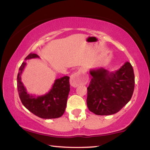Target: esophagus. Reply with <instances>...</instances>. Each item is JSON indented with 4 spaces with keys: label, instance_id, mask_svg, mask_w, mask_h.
<instances>
[{
    "label": "esophagus",
    "instance_id": "34e87169",
    "mask_svg": "<svg viewBox=\"0 0 150 150\" xmlns=\"http://www.w3.org/2000/svg\"><path fill=\"white\" fill-rule=\"evenodd\" d=\"M70 85L74 87H76L81 85H85L88 82V77L83 71H78L71 75L70 78Z\"/></svg>",
    "mask_w": 150,
    "mask_h": 150
}]
</instances>
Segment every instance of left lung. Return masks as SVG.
Returning <instances> with one entry per match:
<instances>
[{"instance_id":"8db88e82","label":"left lung","mask_w":150,"mask_h":150,"mask_svg":"<svg viewBox=\"0 0 150 150\" xmlns=\"http://www.w3.org/2000/svg\"><path fill=\"white\" fill-rule=\"evenodd\" d=\"M87 104L98 115H110L122 109L132 98L134 89L132 66L126 62L118 70L109 72L103 67L89 71Z\"/></svg>"}]
</instances>
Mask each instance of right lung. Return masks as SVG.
Wrapping results in <instances>:
<instances>
[{
  "instance_id": "obj_1",
  "label": "right lung",
  "mask_w": 150,
  "mask_h": 150,
  "mask_svg": "<svg viewBox=\"0 0 150 150\" xmlns=\"http://www.w3.org/2000/svg\"><path fill=\"white\" fill-rule=\"evenodd\" d=\"M40 58L38 54L30 53L25 61ZM26 65V61L22 63L17 76V87L22 103L27 109L36 116L43 119L59 118L64 113L67 100L70 90L69 77L67 76L55 80L52 88L42 96H33L28 93L21 81V76Z\"/></svg>"
}]
</instances>
